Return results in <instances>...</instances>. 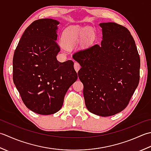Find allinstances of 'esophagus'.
I'll return each mask as SVG.
<instances>
[{
    "mask_svg": "<svg viewBox=\"0 0 151 151\" xmlns=\"http://www.w3.org/2000/svg\"><path fill=\"white\" fill-rule=\"evenodd\" d=\"M80 68H81V66H80V64H79L78 63L76 62V63H74V68H75L76 71L77 72H78L79 70L80 69Z\"/></svg>",
    "mask_w": 151,
    "mask_h": 151,
    "instance_id": "34e87169",
    "label": "esophagus"
}]
</instances>
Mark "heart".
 I'll return each instance as SVG.
<instances>
[{
    "label": "heart",
    "mask_w": 151,
    "mask_h": 151,
    "mask_svg": "<svg viewBox=\"0 0 151 151\" xmlns=\"http://www.w3.org/2000/svg\"><path fill=\"white\" fill-rule=\"evenodd\" d=\"M92 35V32L87 29H69L63 33V43L66 47H72L85 37Z\"/></svg>",
    "instance_id": "b5f03b06"
}]
</instances>
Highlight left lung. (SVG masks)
Returning a JSON list of instances; mask_svg holds the SVG:
<instances>
[{
	"label": "left lung",
	"instance_id": "1",
	"mask_svg": "<svg viewBox=\"0 0 151 151\" xmlns=\"http://www.w3.org/2000/svg\"><path fill=\"white\" fill-rule=\"evenodd\" d=\"M100 26L101 44L77 51L72 57L81 66L78 76L87 109L109 116L128 105L139 84L140 58L128 29L115 23Z\"/></svg>",
	"mask_w": 151,
	"mask_h": 151
}]
</instances>
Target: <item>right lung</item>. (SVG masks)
I'll return each mask as SVG.
<instances>
[{
    "label": "right lung",
    "instance_id": "1",
    "mask_svg": "<svg viewBox=\"0 0 151 151\" xmlns=\"http://www.w3.org/2000/svg\"><path fill=\"white\" fill-rule=\"evenodd\" d=\"M57 21L41 19L24 30L14 51L13 80L24 105L40 115L57 113L68 89L78 79L71 60L60 63L57 55Z\"/></svg>",
    "mask_w": 151,
    "mask_h": 151
}]
</instances>
